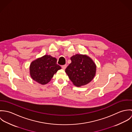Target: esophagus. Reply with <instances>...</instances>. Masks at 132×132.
<instances>
[{
  "instance_id": "34e87169",
  "label": "esophagus",
  "mask_w": 132,
  "mask_h": 132,
  "mask_svg": "<svg viewBox=\"0 0 132 132\" xmlns=\"http://www.w3.org/2000/svg\"><path fill=\"white\" fill-rule=\"evenodd\" d=\"M67 65H66V64H65V65H62V67H61V68H62V69H63V70H65V69H66V68H67Z\"/></svg>"
}]
</instances>
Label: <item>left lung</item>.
<instances>
[{
    "mask_svg": "<svg viewBox=\"0 0 132 132\" xmlns=\"http://www.w3.org/2000/svg\"><path fill=\"white\" fill-rule=\"evenodd\" d=\"M71 63L65 69V73L76 86L89 83L94 78L96 65L94 61L86 55L76 54L71 57Z\"/></svg>",
    "mask_w": 132,
    "mask_h": 132,
    "instance_id": "left-lung-1",
    "label": "left lung"
}]
</instances>
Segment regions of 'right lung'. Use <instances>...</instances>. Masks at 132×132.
<instances>
[{
	"label": "right lung",
	"instance_id": "obj_1",
	"mask_svg": "<svg viewBox=\"0 0 132 132\" xmlns=\"http://www.w3.org/2000/svg\"><path fill=\"white\" fill-rule=\"evenodd\" d=\"M61 69L57 64L56 58L45 55L31 63L30 75L34 80L44 85L49 82L57 71Z\"/></svg>",
	"mask_w": 132,
	"mask_h": 132
}]
</instances>
